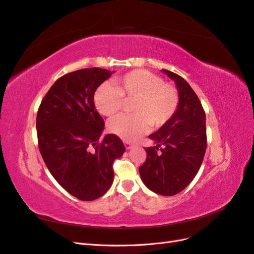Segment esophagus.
I'll return each instance as SVG.
<instances>
[{
    "label": "esophagus",
    "instance_id": "34e87169",
    "mask_svg": "<svg viewBox=\"0 0 254 254\" xmlns=\"http://www.w3.org/2000/svg\"><path fill=\"white\" fill-rule=\"evenodd\" d=\"M124 144H125V147H126V149H131L132 148V144L131 143H129V142H124Z\"/></svg>",
    "mask_w": 254,
    "mask_h": 254
}]
</instances>
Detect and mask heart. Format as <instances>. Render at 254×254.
<instances>
[{
    "label": "heart",
    "mask_w": 254,
    "mask_h": 254,
    "mask_svg": "<svg viewBox=\"0 0 254 254\" xmlns=\"http://www.w3.org/2000/svg\"><path fill=\"white\" fill-rule=\"evenodd\" d=\"M115 87L103 83L94 93V105L105 117L112 118L130 104L133 114L111 120L108 130L121 139L131 142L148 131L151 126L162 128L179 107L178 91L160 76L145 70H133L114 80Z\"/></svg>",
    "instance_id": "obj_1"
}]
</instances>
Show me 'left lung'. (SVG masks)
<instances>
[{
    "instance_id": "1",
    "label": "left lung",
    "mask_w": 254,
    "mask_h": 254,
    "mask_svg": "<svg viewBox=\"0 0 254 254\" xmlns=\"http://www.w3.org/2000/svg\"><path fill=\"white\" fill-rule=\"evenodd\" d=\"M162 71L177 84L179 107L165 126L149 135L157 146L145 148L147 157L139 172L150 190L174 196L193 181L201 166L206 149L205 113L186 79L165 68Z\"/></svg>"
}]
</instances>
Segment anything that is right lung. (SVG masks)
<instances>
[{"instance_id":"obj_1","label":"right lung","mask_w":254,"mask_h":254,"mask_svg":"<svg viewBox=\"0 0 254 254\" xmlns=\"http://www.w3.org/2000/svg\"><path fill=\"white\" fill-rule=\"evenodd\" d=\"M113 72L81 68L58 78L37 113L38 146L52 176L82 201L102 197L113 182V162L125 151L118 135L107 134L94 93Z\"/></svg>"}]
</instances>
